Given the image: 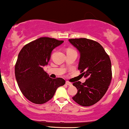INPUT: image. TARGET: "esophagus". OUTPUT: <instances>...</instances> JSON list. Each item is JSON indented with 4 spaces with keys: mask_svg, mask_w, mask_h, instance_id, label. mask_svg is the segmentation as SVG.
Here are the masks:
<instances>
[{
    "mask_svg": "<svg viewBox=\"0 0 129 129\" xmlns=\"http://www.w3.org/2000/svg\"><path fill=\"white\" fill-rule=\"evenodd\" d=\"M66 85H69V86H71V85H72V83H71V82H68V81H66Z\"/></svg>",
    "mask_w": 129,
    "mask_h": 129,
    "instance_id": "obj_1",
    "label": "esophagus"
}]
</instances>
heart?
<instances>
[{"instance_id": "obj_1", "label": "heart", "mask_w": 129, "mask_h": 129, "mask_svg": "<svg viewBox=\"0 0 129 129\" xmlns=\"http://www.w3.org/2000/svg\"><path fill=\"white\" fill-rule=\"evenodd\" d=\"M69 50H71V49H69Z\"/></svg>"}]
</instances>
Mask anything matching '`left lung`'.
Instances as JSON below:
<instances>
[{
  "mask_svg": "<svg viewBox=\"0 0 129 129\" xmlns=\"http://www.w3.org/2000/svg\"><path fill=\"white\" fill-rule=\"evenodd\" d=\"M69 41L80 52L78 69L86 79L84 83H73L78 91L72 99L82 106H91L102 99L110 84V58L97 41L84 38L69 39Z\"/></svg>",
  "mask_w": 129,
  "mask_h": 129,
  "instance_id": "1",
  "label": "left lung"
}]
</instances>
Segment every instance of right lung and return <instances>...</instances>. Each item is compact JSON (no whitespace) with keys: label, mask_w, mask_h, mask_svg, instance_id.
Instances as JSON below:
<instances>
[{"label":"right lung","mask_w":129,"mask_h":129,"mask_svg":"<svg viewBox=\"0 0 129 129\" xmlns=\"http://www.w3.org/2000/svg\"><path fill=\"white\" fill-rule=\"evenodd\" d=\"M63 42L41 37L26 44L19 53L14 68L16 79L22 93L30 102L46 103L59 86L64 85V79H51L43 68L48 64L53 49Z\"/></svg>","instance_id":"right-lung-1"}]
</instances>
